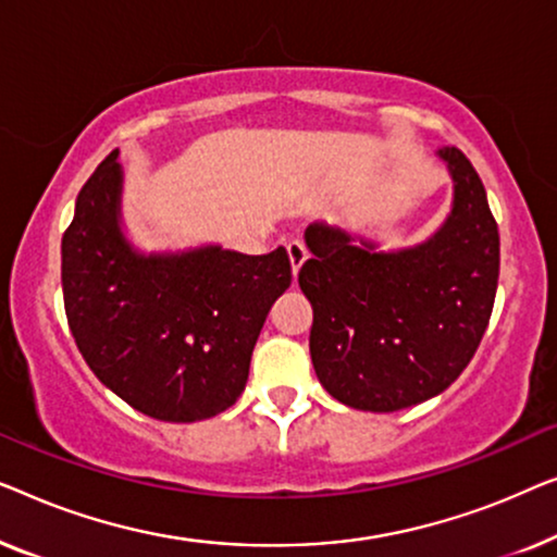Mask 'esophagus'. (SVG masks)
Segmentation results:
<instances>
[{"label":"esophagus","instance_id":"34e87169","mask_svg":"<svg viewBox=\"0 0 557 557\" xmlns=\"http://www.w3.org/2000/svg\"><path fill=\"white\" fill-rule=\"evenodd\" d=\"M287 257H289V264H293V275L297 277V272H300L305 260H308V247H305L302 242L293 239L287 245Z\"/></svg>","mask_w":557,"mask_h":557}]
</instances>
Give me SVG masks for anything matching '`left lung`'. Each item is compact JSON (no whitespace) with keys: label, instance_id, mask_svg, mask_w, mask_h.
Masks as SVG:
<instances>
[{"label":"left lung","instance_id":"8db88e82","mask_svg":"<svg viewBox=\"0 0 557 557\" xmlns=\"http://www.w3.org/2000/svg\"><path fill=\"white\" fill-rule=\"evenodd\" d=\"M438 156L449 163L454 209L424 245L381 255L325 224L305 232L312 257L297 282L312 305V366L350 409L388 413L442 394L487 331L497 222L472 161L454 146Z\"/></svg>","mask_w":557,"mask_h":557}]
</instances>
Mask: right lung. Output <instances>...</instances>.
I'll return each mask as SVG.
<instances>
[{"label":"right lung","instance_id":"add662e5","mask_svg":"<svg viewBox=\"0 0 557 557\" xmlns=\"http://www.w3.org/2000/svg\"><path fill=\"white\" fill-rule=\"evenodd\" d=\"M119 151L77 194L62 234V297L85 363L133 409L201 421L237 401L272 302L293 282L285 247L140 257L119 226Z\"/></svg>","mask_w":557,"mask_h":557}]
</instances>
